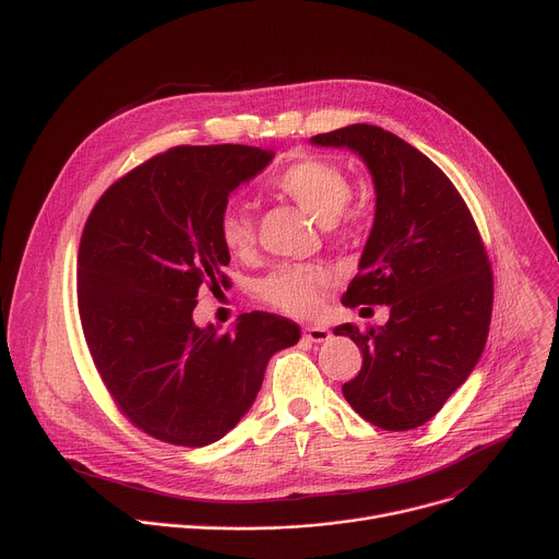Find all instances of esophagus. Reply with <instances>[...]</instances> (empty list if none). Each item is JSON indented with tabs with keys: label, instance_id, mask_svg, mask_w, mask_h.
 <instances>
[{
	"label": "esophagus",
	"instance_id": "34e87169",
	"mask_svg": "<svg viewBox=\"0 0 559 559\" xmlns=\"http://www.w3.org/2000/svg\"><path fill=\"white\" fill-rule=\"evenodd\" d=\"M302 334L309 343H328L332 338V332L328 328H321V325H305Z\"/></svg>",
	"mask_w": 559,
	"mask_h": 559
}]
</instances>
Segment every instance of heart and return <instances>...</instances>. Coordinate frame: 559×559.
Here are the masks:
<instances>
[{"instance_id": "b5f03b06", "label": "heart", "mask_w": 559, "mask_h": 559, "mask_svg": "<svg viewBox=\"0 0 559 559\" xmlns=\"http://www.w3.org/2000/svg\"><path fill=\"white\" fill-rule=\"evenodd\" d=\"M274 188L325 227L343 216L354 194L349 177L338 166L321 158L292 164L274 179ZM218 236L234 257H250L257 243L250 212L243 207H227L218 218ZM328 283L330 274L323 267L281 265L261 283L259 292L267 302L287 313H309Z\"/></svg>"}]
</instances>
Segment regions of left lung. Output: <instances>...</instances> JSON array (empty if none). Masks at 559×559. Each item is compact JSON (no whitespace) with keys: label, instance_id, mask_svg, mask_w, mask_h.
I'll return each mask as SVG.
<instances>
[{"label":"left lung","instance_id":"1","mask_svg":"<svg viewBox=\"0 0 559 559\" xmlns=\"http://www.w3.org/2000/svg\"><path fill=\"white\" fill-rule=\"evenodd\" d=\"M309 143L356 152L376 190L373 225L343 305H386L389 321L334 330L362 352L343 395L384 431L416 429L442 409L487 345L493 274L480 231L447 175L405 139L354 123Z\"/></svg>","mask_w":559,"mask_h":559}]
</instances>
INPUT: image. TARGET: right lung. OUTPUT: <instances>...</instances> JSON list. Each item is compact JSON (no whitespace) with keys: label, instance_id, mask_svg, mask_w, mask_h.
<instances>
[{"label":"right lung","instance_id":"obj_1","mask_svg":"<svg viewBox=\"0 0 559 559\" xmlns=\"http://www.w3.org/2000/svg\"><path fill=\"white\" fill-rule=\"evenodd\" d=\"M272 150L179 145L128 173L93 207L79 246L82 328L119 409L156 440L205 447L254 405L270 358L298 343L289 318L252 311L231 330L192 318L227 283L218 218Z\"/></svg>","mask_w":559,"mask_h":559}]
</instances>
